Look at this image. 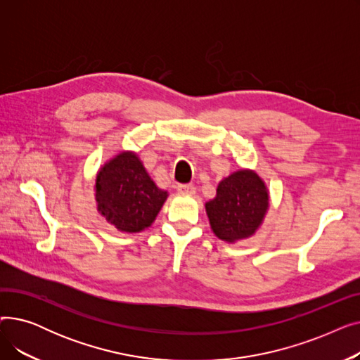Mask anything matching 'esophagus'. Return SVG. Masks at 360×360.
<instances>
[{"label":"esophagus","instance_id":"1","mask_svg":"<svg viewBox=\"0 0 360 360\" xmlns=\"http://www.w3.org/2000/svg\"><path fill=\"white\" fill-rule=\"evenodd\" d=\"M195 190H197V188H195L194 185H191V184H181V185H178V191H179L181 194L194 195V194H195Z\"/></svg>","mask_w":360,"mask_h":360}]
</instances>
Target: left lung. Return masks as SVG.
Masks as SVG:
<instances>
[{"label": "left lung", "mask_w": 360, "mask_h": 360, "mask_svg": "<svg viewBox=\"0 0 360 360\" xmlns=\"http://www.w3.org/2000/svg\"><path fill=\"white\" fill-rule=\"evenodd\" d=\"M269 209V191L264 181L250 169L224 178L213 200L205 202L212 231L226 242L252 236Z\"/></svg>", "instance_id": "8db88e82"}]
</instances>
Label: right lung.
Instances as JSON below:
<instances>
[{"mask_svg": "<svg viewBox=\"0 0 360 360\" xmlns=\"http://www.w3.org/2000/svg\"><path fill=\"white\" fill-rule=\"evenodd\" d=\"M99 213L121 232L136 233L151 226L167 191L160 190L132 151H122L106 162L96 178Z\"/></svg>", "mask_w": 360, "mask_h": 360, "instance_id": "1", "label": "right lung"}]
</instances>
